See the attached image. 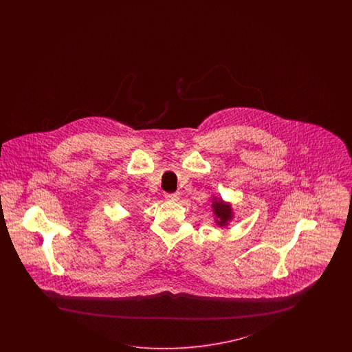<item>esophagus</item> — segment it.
Returning <instances> with one entry per match:
<instances>
[{
    "label": "esophagus",
    "instance_id": "34e87169",
    "mask_svg": "<svg viewBox=\"0 0 352 352\" xmlns=\"http://www.w3.org/2000/svg\"><path fill=\"white\" fill-rule=\"evenodd\" d=\"M165 199L169 201H178L179 200V193H166Z\"/></svg>",
    "mask_w": 352,
    "mask_h": 352
}]
</instances>
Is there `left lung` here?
<instances>
[{
  "label": "left lung",
  "mask_w": 352,
  "mask_h": 352,
  "mask_svg": "<svg viewBox=\"0 0 352 352\" xmlns=\"http://www.w3.org/2000/svg\"><path fill=\"white\" fill-rule=\"evenodd\" d=\"M212 212L214 214V222L218 227L226 228L231 221L234 219V213L232 204L230 201H224L222 197L212 196Z\"/></svg>",
  "instance_id": "8db88e82"
}]
</instances>
